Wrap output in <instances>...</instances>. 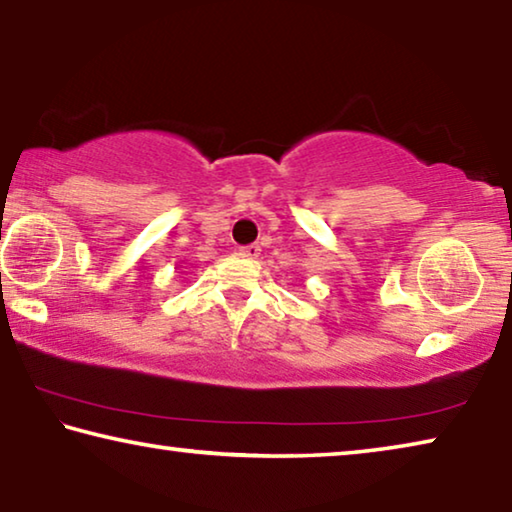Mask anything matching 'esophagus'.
<instances>
[{"mask_svg": "<svg viewBox=\"0 0 512 512\" xmlns=\"http://www.w3.org/2000/svg\"><path fill=\"white\" fill-rule=\"evenodd\" d=\"M239 253L244 255V257L255 259V257H259V253H262V248H259L257 244H248V246H241V248H239Z\"/></svg>", "mask_w": 512, "mask_h": 512, "instance_id": "obj_1", "label": "esophagus"}]
</instances>
